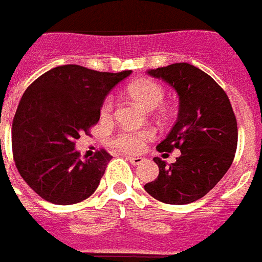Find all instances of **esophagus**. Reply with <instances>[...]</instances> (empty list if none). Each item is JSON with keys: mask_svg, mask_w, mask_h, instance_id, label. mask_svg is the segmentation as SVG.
<instances>
[{"mask_svg": "<svg viewBox=\"0 0 262 262\" xmlns=\"http://www.w3.org/2000/svg\"><path fill=\"white\" fill-rule=\"evenodd\" d=\"M127 159L133 165H141L144 162V158L142 157H127Z\"/></svg>", "mask_w": 262, "mask_h": 262, "instance_id": "obj_1", "label": "esophagus"}]
</instances>
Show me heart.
Returning a JSON list of instances; mask_svg holds the SVG:
<instances>
[{
    "label": "heart",
    "instance_id": "heart-1",
    "mask_svg": "<svg viewBox=\"0 0 262 262\" xmlns=\"http://www.w3.org/2000/svg\"><path fill=\"white\" fill-rule=\"evenodd\" d=\"M128 94L138 101L146 110H154L162 104L165 98V89L158 81L149 79H141L131 83L127 89ZM113 110V98L107 97L101 107V114L107 116ZM152 134L149 131H122L113 140V144L121 151L135 152L142 151L145 148L146 141L149 140Z\"/></svg>",
    "mask_w": 262,
    "mask_h": 262
}]
</instances>
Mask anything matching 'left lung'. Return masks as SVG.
<instances>
[{"instance_id":"8db88e82","label":"left lung","mask_w":262,"mask_h":262,"mask_svg":"<svg viewBox=\"0 0 262 262\" xmlns=\"http://www.w3.org/2000/svg\"><path fill=\"white\" fill-rule=\"evenodd\" d=\"M179 96V113L159 152L181 149L175 164L154 158L159 166L155 181L144 189L168 205H187L216 186L233 164L237 149V120L227 94L210 76L189 63L148 70Z\"/></svg>"}]
</instances>
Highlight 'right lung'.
Listing matches in <instances>:
<instances>
[{"instance_id":"1","label":"right lung","mask_w":262,"mask_h":262,"mask_svg":"<svg viewBox=\"0 0 262 262\" xmlns=\"http://www.w3.org/2000/svg\"><path fill=\"white\" fill-rule=\"evenodd\" d=\"M129 75L64 64L39 76L22 94L12 121L14 161L42 199L75 205L96 192L113 157L100 149L81 161L76 140L97 124L107 94Z\"/></svg>"}]
</instances>
